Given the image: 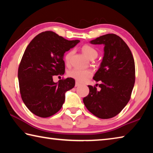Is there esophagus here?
<instances>
[{
	"instance_id": "obj_1",
	"label": "esophagus",
	"mask_w": 153,
	"mask_h": 153,
	"mask_svg": "<svg viewBox=\"0 0 153 153\" xmlns=\"http://www.w3.org/2000/svg\"><path fill=\"white\" fill-rule=\"evenodd\" d=\"M79 85H80V84H79V83L78 82H76V85H75V86L77 87V86H79Z\"/></svg>"
}]
</instances>
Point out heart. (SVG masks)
I'll return each mask as SVG.
<instances>
[{
  "mask_svg": "<svg viewBox=\"0 0 153 153\" xmlns=\"http://www.w3.org/2000/svg\"><path fill=\"white\" fill-rule=\"evenodd\" d=\"M82 52L88 58L91 59H96L98 56V51L97 49L90 45H84L82 48ZM74 54V51H70L65 55V62L67 65L70 63V59L72 55ZM92 71L89 69H82L74 68L68 72V76L72 77L79 82H84L92 76Z\"/></svg>",
  "mask_w": 153,
  "mask_h": 153,
  "instance_id": "obj_1",
  "label": "heart"
}]
</instances>
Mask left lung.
<instances>
[{
	"label": "left lung",
	"instance_id": "obj_1",
	"mask_svg": "<svg viewBox=\"0 0 153 153\" xmlns=\"http://www.w3.org/2000/svg\"><path fill=\"white\" fill-rule=\"evenodd\" d=\"M103 45L104 56L93 77L100 82L96 86H88L90 92L83 101L96 117L110 119L120 113L128 104L135 83V63L130 49L120 36L108 33L90 42Z\"/></svg>",
	"mask_w": 153,
	"mask_h": 153
}]
</instances>
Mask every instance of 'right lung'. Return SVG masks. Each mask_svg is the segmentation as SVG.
<instances>
[{"instance_id":"obj_1","label":"right lung","mask_w":153,"mask_h":153,"mask_svg":"<svg viewBox=\"0 0 153 153\" xmlns=\"http://www.w3.org/2000/svg\"><path fill=\"white\" fill-rule=\"evenodd\" d=\"M79 40H67L51 31L37 35L27 46L18 69L21 97L31 112L48 117L61 109L65 92L73 88L71 77L54 82L65 73L64 53Z\"/></svg>"}]
</instances>
